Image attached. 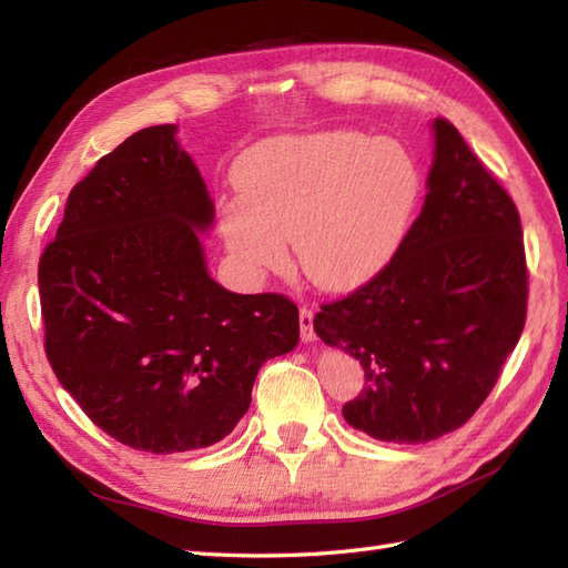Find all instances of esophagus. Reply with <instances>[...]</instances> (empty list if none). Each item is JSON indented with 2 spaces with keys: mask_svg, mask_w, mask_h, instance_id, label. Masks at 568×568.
<instances>
[{
  "mask_svg": "<svg viewBox=\"0 0 568 568\" xmlns=\"http://www.w3.org/2000/svg\"><path fill=\"white\" fill-rule=\"evenodd\" d=\"M300 336H303V342H315L317 339L315 310H312V307H300Z\"/></svg>",
  "mask_w": 568,
  "mask_h": 568,
  "instance_id": "esophagus-1",
  "label": "esophagus"
}]
</instances>
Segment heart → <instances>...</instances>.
Listing matches in <instances>:
<instances>
[{
	"instance_id": "obj_1",
	"label": "heart",
	"mask_w": 568,
	"mask_h": 568,
	"mask_svg": "<svg viewBox=\"0 0 568 568\" xmlns=\"http://www.w3.org/2000/svg\"><path fill=\"white\" fill-rule=\"evenodd\" d=\"M241 200L224 210V239L253 273L297 263L324 291L368 281L390 258L417 200V171L390 141L354 131L287 136L239 163Z\"/></svg>"
}]
</instances>
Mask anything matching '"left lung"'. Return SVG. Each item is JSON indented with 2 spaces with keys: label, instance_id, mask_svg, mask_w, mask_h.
Here are the masks:
<instances>
[{
  "label": "left lung",
  "instance_id": "left-lung-1",
  "mask_svg": "<svg viewBox=\"0 0 568 568\" xmlns=\"http://www.w3.org/2000/svg\"><path fill=\"white\" fill-rule=\"evenodd\" d=\"M432 126L425 207L368 283L315 315L322 342L366 373L344 419L395 444L466 425L527 317L520 212L452 122L439 116Z\"/></svg>",
  "mask_w": 568,
  "mask_h": 568
}]
</instances>
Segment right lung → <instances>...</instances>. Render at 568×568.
<instances>
[{
  "mask_svg": "<svg viewBox=\"0 0 568 568\" xmlns=\"http://www.w3.org/2000/svg\"><path fill=\"white\" fill-rule=\"evenodd\" d=\"M214 204L175 126L136 131L70 190L39 263L45 356L102 432L178 454L222 442L300 317L277 293L214 283L197 229Z\"/></svg>",
  "mask_w": 568,
  "mask_h": 568,
  "instance_id": "right-lung-1",
  "label": "right lung"
}]
</instances>
